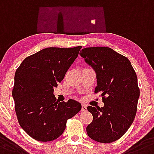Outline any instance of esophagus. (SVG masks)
Here are the masks:
<instances>
[{"label": "esophagus", "instance_id": "34e87169", "mask_svg": "<svg viewBox=\"0 0 154 154\" xmlns=\"http://www.w3.org/2000/svg\"><path fill=\"white\" fill-rule=\"evenodd\" d=\"M82 107H81V111H86L87 110V105L84 104V103H82Z\"/></svg>", "mask_w": 154, "mask_h": 154}]
</instances>
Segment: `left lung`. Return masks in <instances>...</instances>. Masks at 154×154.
Listing matches in <instances>:
<instances>
[{"instance_id": "1", "label": "left lung", "mask_w": 154, "mask_h": 154, "mask_svg": "<svg viewBox=\"0 0 154 154\" xmlns=\"http://www.w3.org/2000/svg\"><path fill=\"white\" fill-rule=\"evenodd\" d=\"M80 56L94 68L104 106H88L93 121L87 127L89 137L107 143L120 139L135 118L140 89L137 77L126 57L106 47L82 49Z\"/></svg>"}]
</instances>
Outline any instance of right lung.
<instances>
[{
    "label": "right lung",
    "instance_id": "right-lung-1",
    "mask_svg": "<svg viewBox=\"0 0 154 154\" xmlns=\"http://www.w3.org/2000/svg\"><path fill=\"white\" fill-rule=\"evenodd\" d=\"M82 47L48 48L26 57L17 69L12 96L19 124L41 142L57 139L66 123L81 110L74 100L59 102L54 95Z\"/></svg>",
    "mask_w": 154,
    "mask_h": 154
}]
</instances>
